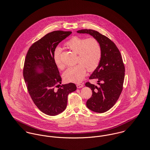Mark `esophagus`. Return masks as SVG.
I'll return each mask as SVG.
<instances>
[{"label":"esophagus","instance_id":"esophagus-1","mask_svg":"<svg viewBox=\"0 0 150 150\" xmlns=\"http://www.w3.org/2000/svg\"><path fill=\"white\" fill-rule=\"evenodd\" d=\"M83 86V84H80V83H78L76 85V87L77 88H81Z\"/></svg>","mask_w":150,"mask_h":150}]
</instances>
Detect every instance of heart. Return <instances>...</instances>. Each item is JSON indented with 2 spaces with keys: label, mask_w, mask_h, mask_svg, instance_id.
<instances>
[{
  "label": "heart",
  "mask_w": 150,
  "mask_h": 150,
  "mask_svg": "<svg viewBox=\"0 0 150 150\" xmlns=\"http://www.w3.org/2000/svg\"><path fill=\"white\" fill-rule=\"evenodd\" d=\"M66 46L76 53L78 57V64L69 67L64 72L62 76L65 82L78 83L84 78L86 69L89 72L94 71L98 66L102 55L101 47L98 41L94 38H85L77 36L68 40ZM61 49L57 47L54 52V61L59 68H63L60 60Z\"/></svg>",
  "instance_id": "b5f03b06"
}]
</instances>
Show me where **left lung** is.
<instances>
[{
    "instance_id": "left-lung-1",
    "label": "left lung",
    "mask_w": 150,
    "mask_h": 150,
    "mask_svg": "<svg viewBox=\"0 0 150 150\" xmlns=\"http://www.w3.org/2000/svg\"><path fill=\"white\" fill-rule=\"evenodd\" d=\"M77 32L90 34L100 44L101 61L89 78L96 79L98 86L89 82L85 83L92 90V96L86 101V106L94 112H105L115 105L123 89L125 69L122 56L115 44L98 32L85 29Z\"/></svg>"
}]
</instances>
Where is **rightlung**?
I'll list each match as a JSON object with an SVG mask.
<instances>
[{
  "mask_svg": "<svg viewBox=\"0 0 150 150\" xmlns=\"http://www.w3.org/2000/svg\"><path fill=\"white\" fill-rule=\"evenodd\" d=\"M72 32L55 30L33 43L28 50L24 62L23 76L28 91L36 106L42 112L55 116L67 107L68 95L76 90L75 84L60 86L61 78L53 54L62 40ZM38 69L42 71L39 73Z\"/></svg>",
  "mask_w": 150,
  "mask_h": 150,
  "instance_id": "add662e5",
  "label": "right lung"
}]
</instances>
